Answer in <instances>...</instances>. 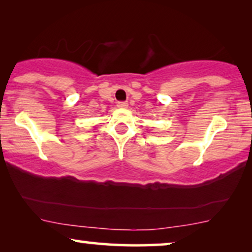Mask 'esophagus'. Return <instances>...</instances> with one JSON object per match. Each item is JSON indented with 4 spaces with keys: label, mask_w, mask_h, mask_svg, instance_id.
I'll list each match as a JSON object with an SVG mask.
<instances>
[{
    "label": "esophagus",
    "mask_w": 252,
    "mask_h": 252,
    "mask_svg": "<svg viewBox=\"0 0 252 252\" xmlns=\"http://www.w3.org/2000/svg\"><path fill=\"white\" fill-rule=\"evenodd\" d=\"M117 106H118V108H120V109H126L127 106H128V103H127V102H118Z\"/></svg>",
    "instance_id": "1"
}]
</instances>
